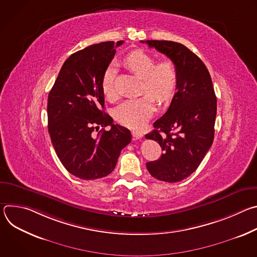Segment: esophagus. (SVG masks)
I'll return each mask as SVG.
<instances>
[{
	"mask_svg": "<svg viewBox=\"0 0 257 257\" xmlns=\"http://www.w3.org/2000/svg\"><path fill=\"white\" fill-rule=\"evenodd\" d=\"M131 133H132V136H133L134 139H139V138H142V137H143V133L140 132V131H135V130H133Z\"/></svg>",
	"mask_w": 257,
	"mask_h": 257,
	"instance_id": "1",
	"label": "esophagus"
}]
</instances>
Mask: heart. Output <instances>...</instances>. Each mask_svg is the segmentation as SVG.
<instances>
[{
    "mask_svg": "<svg viewBox=\"0 0 257 257\" xmlns=\"http://www.w3.org/2000/svg\"><path fill=\"white\" fill-rule=\"evenodd\" d=\"M125 64L143 79L142 93L152 94L160 102H167L173 98L178 85V72L171 61L157 64L153 56L138 50L126 57ZM114 73L113 66L107 67L101 79L102 93L109 100L117 97L114 87ZM151 96L145 94L139 98L127 99L122 102L115 111L117 121L130 128L144 126L156 111V102Z\"/></svg>",
    "mask_w": 257,
    "mask_h": 257,
    "instance_id": "1",
    "label": "heart"
}]
</instances>
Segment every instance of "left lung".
Instances as JSON below:
<instances>
[{"label": "left lung", "instance_id": "left-lung-1", "mask_svg": "<svg viewBox=\"0 0 257 257\" xmlns=\"http://www.w3.org/2000/svg\"><path fill=\"white\" fill-rule=\"evenodd\" d=\"M166 55L178 72L177 92L168 111L154 123L148 139L160 143L163 154L146 163L151 175L175 183L190 176L210 149L214 136L216 97L203 62L184 45L171 41H141Z\"/></svg>", "mask_w": 257, "mask_h": 257}]
</instances>
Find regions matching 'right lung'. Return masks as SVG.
<instances>
[{"mask_svg":"<svg viewBox=\"0 0 257 257\" xmlns=\"http://www.w3.org/2000/svg\"><path fill=\"white\" fill-rule=\"evenodd\" d=\"M124 42H104L71 55L48 97L52 144L65 169L77 178L95 180L111 174L131 132L104 113L103 72ZM109 126L106 131L104 128Z\"/></svg>","mask_w":257,"mask_h":257,"instance_id":"add662e5","label":"right lung"}]
</instances>
